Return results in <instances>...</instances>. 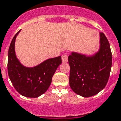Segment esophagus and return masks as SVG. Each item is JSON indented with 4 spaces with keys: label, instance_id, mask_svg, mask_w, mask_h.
<instances>
[{
    "label": "esophagus",
    "instance_id": "esophagus-1",
    "mask_svg": "<svg viewBox=\"0 0 121 121\" xmlns=\"http://www.w3.org/2000/svg\"><path fill=\"white\" fill-rule=\"evenodd\" d=\"M61 59L63 63H66L68 61V56L67 54H63L61 56Z\"/></svg>",
    "mask_w": 121,
    "mask_h": 121
}]
</instances>
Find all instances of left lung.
I'll use <instances>...</instances> for the list:
<instances>
[{"instance_id": "left-lung-1", "label": "left lung", "mask_w": 121, "mask_h": 121, "mask_svg": "<svg viewBox=\"0 0 121 121\" xmlns=\"http://www.w3.org/2000/svg\"><path fill=\"white\" fill-rule=\"evenodd\" d=\"M100 47L91 56L72 52L68 57L69 85L77 94L88 98L98 94L106 86L112 65L110 45L103 33H99Z\"/></svg>"}]
</instances>
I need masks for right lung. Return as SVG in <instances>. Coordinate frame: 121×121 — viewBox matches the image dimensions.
Here are the masks:
<instances>
[{
  "mask_svg": "<svg viewBox=\"0 0 121 121\" xmlns=\"http://www.w3.org/2000/svg\"><path fill=\"white\" fill-rule=\"evenodd\" d=\"M19 31L13 37L8 50V76L13 87L21 95L37 98L48 89L53 75L61 63V57L48 59L33 67L23 66L15 53V40Z\"/></svg>",
  "mask_w": 121,
  "mask_h": 121,
  "instance_id": "obj_1",
  "label": "right lung"
}]
</instances>
